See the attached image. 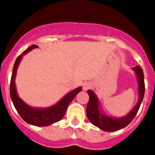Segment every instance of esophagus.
<instances>
[{
  "label": "esophagus",
  "mask_w": 155,
  "mask_h": 155,
  "mask_svg": "<svg viewBox=\"0 0 155 155\" xmlns=\"http://www.w3.org/2000/svg\"><path fill=\"white\" fill-rule=\"evenodd\" d=\"M90 88H91V84L90 82H85V83L83 84V90H84V91H87Z\"/></svg>",
  "instance_id": "1"
}]
</instances>
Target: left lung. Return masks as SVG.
<instances>
[{
    "label": "left lung",
    "mask_w": 155,
    "mask_h": 155,
    "mask_svg": "<svg viewBox=\"0 0 155 155\" xmlns=\"http://www.w3.org/2000/svg\"><path fill=\"white\" fill-rule=\"evenodd\" d=\"M136 74L137 81H138V89H139V100L135 106L126 115L120 118L109 116L104 114L101 110V104L99 102V99L94 94V91L89 90L87 91L90 96V100L88 102L87 108H86V115L91 124L94 126L100 128L101 130L107 132H112L115 130H119L126 127L133 120L136 115L137 112L140 107V104L143 101L144 95V81H143V70L140 66H135L132 68Z\"/></svg>",
    "instance_id": "1"
}]
</instances>
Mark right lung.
<instances>
[{
  "label": "right lung",
  "mask_w": 155,
  "mask_h": 155,
  "mask_svg": "<svg viewBox=\"0 0 155 155\" xmlns=\"http://www.w3.org/2000/svg\"><path fill=\"white\" fill-rule=\"evenodd\" d=\"M37 47H38L37 45H32L31 46H30L27 50H25L16 59L14 67H13V71H12L11 84H10V94H11V98H12V101L15 110L26 123L32 124V125H35V126H48V125H51L52 124L60 121L64 117L69 104L74 100L75 95L80 91H81L82 87H78L71 91V92L65 94L61 101H58L56 104L47 108L31 107L22 101L18 96L16 88H15V79L16 76V71L18 69L19 64L22 60L23 55H25L29 51Z\"/></svg>",
  "instance_id": "right-lung-1"
}]
</instances>
